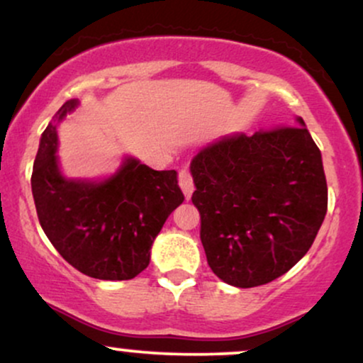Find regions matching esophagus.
<instances>
[{
	"mask_svg": "<svg viewBox=\"0 0 363 363\" xmlns=\"http://www.w3.org/2000/svg\"><path fill=\"white\" fill-rule=\"evenodd\" d=\"M178 185H180V189L183 191V195L186 196V200H190V196L195 190V185H194V178H191V174L186 168H182L180 173H178Z\"/></svg>",
	"mask_w": 363,
	"mask_h": 363,
	"instance_id": "esophagus-1",
	"label": "esophagus"
}]
</instances>
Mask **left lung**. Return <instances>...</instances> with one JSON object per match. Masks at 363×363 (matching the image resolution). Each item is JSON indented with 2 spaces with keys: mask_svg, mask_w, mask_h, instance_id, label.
I'll return each instance as SVG.
<instances>
[{
  "mask_svg": "<svg viewBox=\"0 0 363 363\" xmlns=\"http://www.w3.org/2000/svg\"><path fill=\"white\" fill-rule=\"evenodd\" d=\"M220 138L191 160L200 239L223 283L254 288L310 250L328 207L318 146L305 121Z\"/></svg>",
  "mask_w": 363,
  "mask_h": 363,
  "instance_id": "obj_1",
  "label": "left lung"
}]
</instances>
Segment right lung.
I'll return each mask as SVG.
<instances>
[{
	"label": "right lung",
	"instance_id": "1",
	"mask_svg": "<svg viewBox=\"0 0 363 363\" xmlns=\"http://www.w3.org/2000/svg\"><path fill=\"white\" fill-rule=\"evenodd\" d=\"M79 106L67 101L40 138L31 191L40 225L67 262L104 281L133 279L150 264L151 245L183 196L174 169L126 158L102 182L67 180L57 160V126Z\"/></svg>",
	"mask_w": 363,
	"mask_h": 363
}]
</instances>
